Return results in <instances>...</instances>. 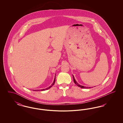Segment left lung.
Returning a JSON list of instances; mask_svg holds the SVG:
<instances>
[{
  "label": "left lung",
  "instance_id": "obj_1",
  "mask_svg": "<svg viewBox=\"0 0 123 123\" xmlns=\"http://www.w3.org/2000/svg\"><path fill=\"white\" fill-rule=\"evenodd\" d=\"M72 76H73V81H74V82H75V83L76 84V85L77 86H78L79 87H80V88H90L91 87H85V86H82V85H80L79 84H78V83H77V82H76V80H75V78H74V76L72 75Z\"/></svg>",
  "mask_w": 123,
  "mask_h": 123
}]
</instances>
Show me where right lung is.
<instances>
[{
	"label": "right lung",
	"mask_w": 123,
	"mask_h": 123,
	"mask_svg": "<svg viewBox=\"0 0 123 123\" xmlns=\"http://www.w3.org/2000/svg\"><path fill=\"white\" fill-rule=\"evenodd\" d=\"M55 75H56V74H55ZM55 82V78H54V80L53 82V83L52 84V85H51L50 86H49V87L46 88H45V89H41V91H44V90H47V89H49L50 88H51V87L53 86V85H54V84ZM33 90L34 91V90ZM35 91H40V90H35Z\"/></svg>",
	"instance_id": "add662e5"
}]
</instances>
